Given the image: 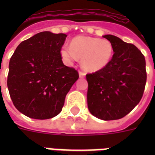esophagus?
<instances>
[{
	"mask_svg": "<svg viewBox=\"0 0 155 155\" xmlns=\"http://www.w3.org/2000/svg\"><path fill=\"white\" fill-rule=\"evenodd\" d=\"M79 74H80V78H84L85 76V75H86V73H85L84 71H80V72H79Z\"/></svg>",
	"mask_w": 155,
	"mask_h": 155,
	"instance_id": "esophagus-1",
	"label": "esophagus"
}]
</instances>
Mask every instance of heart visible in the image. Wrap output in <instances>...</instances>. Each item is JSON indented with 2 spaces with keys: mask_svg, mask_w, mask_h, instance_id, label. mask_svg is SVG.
Masks as SVG:
<instances>
[{
  "mask_svg": "<svg viewBox=\"0 0 155 155\" xmlns=\"http://www.w3.org/2000/svg\"><path fill=\"white\" fill-rule=\"evenodd\" d=\"M61 56L68 64L81 58V66L87 71L94 72L108 65L113 54V44L107 39L78 36L71 40V46H63Z\"/></svg>",
  "mask_w": 155,
  "mask_h": 155,
  "instance_id": "1",
  "label": "heart"
}]
</instances>
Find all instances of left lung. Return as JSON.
<instances>
[{
	"instance_id": "obj_1",
	"label": "left lung",
	"mask_w": 155,
	"mask_h": 155,
	"mask_svg": "<svg viewBox=\"0 0 155 155\" xmlns=\"http://www.w3.org/2000/svg\"><path fill=\"white\" fill-rule=\"evenodd\" d=\"M113 44L112 59L105 68L86 75L90 113L104 120L124 117L139 103L147 83L146 59L134 44L104 35Z\"/></svg>"
}]
</instances>
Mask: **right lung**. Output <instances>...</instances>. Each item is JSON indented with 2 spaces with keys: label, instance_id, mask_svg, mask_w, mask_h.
I'll use <instances>...</instances> for the list:
<instances>
[{
  "label": "right lung",
  "instance_id": "right-lung-1",
  "mask_svg": "<svg viewBox=\"0 0 155 155\" xmlns=\"http://www.w3.org/2000/svg\"><path fill=\"white\" fill-rule=\"evenodd\" d=\"M65 34L38 33L18 45L9 60L7 86L19 112L34 119L60 113L66 95L79 79L75 68L63 64Z\"/></svg>",
  "mask_w": 155,
  "mask_h": 155
}]
</instances>
